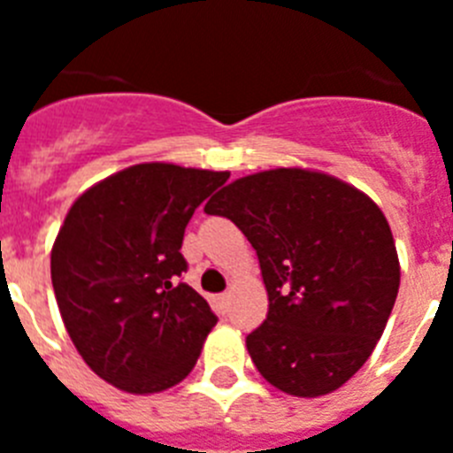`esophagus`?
I'll list each match as a JSON object with an SVG mask.
<instances>
[{
    "label": "esophagus",
    "instance_id": "1",
    "mask_svg": "<svg viewBox=\"0 0 453 453\" xmlns=\"http://www.w3.org/2000/svg\"><path fill=\"white\" fill-rule=\"evenodd\" d=\"M229 299H231L229 292H222V295H219V297H218L219 311H229Z\"/></svg>",
    "mask_w": 453,
    "mask_h": 453
}]
</instances>
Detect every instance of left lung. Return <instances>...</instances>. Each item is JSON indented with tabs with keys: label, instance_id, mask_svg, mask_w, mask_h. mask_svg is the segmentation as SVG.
<instances>
[{
	"label": "left lung",
	"instance_id": "left-lung-1",
	"mask_svg": "<svg viewBox=\"0 0 453 453\" xmlns=\"http://www.w3.org/2000/svg\"><path fill=\"white\" fill-rule=\"evenodd\" d=\"M256 250L265 322L247 335L256 370L295 397L338 390L365 365L399 290V258L381 208L340 179L299 167L258 172L203 208Z\"/></svg>",
	"mask_w": 453,
	"mask_h": 453
}]
</instances>
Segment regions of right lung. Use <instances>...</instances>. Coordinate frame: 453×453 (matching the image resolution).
I'll return each instance as SVG.
<instances>
[{"mask_svg": "<svg viewBox=\"0 0 453 453\" xmlns=\"http://www.w3.org/2000/svg\"><path fill=\"white\" fill-rule=\"evenodd\" d=\"M229 172L170 163L127 167L72 203L51 250V283L72 342L119 390L150 395L195 367L218 322L179 276L195 208Z\"/></svg>", "mask_w": 453, "mask_h": 453, "instance_id": "right-lung-1", "label": "right lung"}]
</instances>
